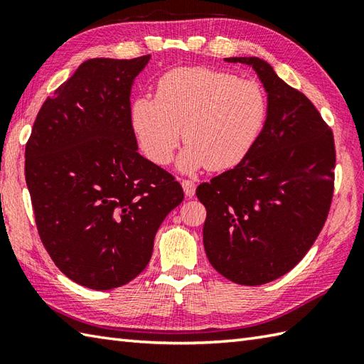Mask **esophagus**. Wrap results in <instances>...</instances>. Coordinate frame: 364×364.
Listing matches in <instances>:
<instances>
[{
  "label": "esophagus",
  "mask_w": 364,
  "mask_h": 364,
  "mask_svg": "<svg viewBox=\"0 0 364 364\" xmlns=\"http://www.w3.org/2000/svg\"><path fill=\"white\" fill-rule=\"evenodd\" d=\"M181 186L184 189V194H186L188 197H192L196 194V183L192 180H181Z\"/></svg>",
  "instance_id": "obj_1"
}]
</instances>
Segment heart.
Instances as JSON below:
<instances>
[{
	"label": "heart",
	"mask_w": 364,
	"mask_h": 364,
	"mask_svg": "<svg viewBox=\"0 0 364 364\" xmlns=\"http://www.w3.org/2000/svg\"><path fill=\"white\" fill-rule=\"evenodd\" d=\"M269 114L264 87L253 80L206 67H181L161 76L156 98L139 97L131 123L144 153L166 166L183 141L184 172L239 164L258 141Z\"/></svg>",
	"instance_id": "heart-1"
}]
</instances>
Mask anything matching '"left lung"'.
I'll use <instances>...</instances> for the list:
<instances>
[{
  "label": "left lung",
  "mask_w": 364,
  "mask_h": 364,
  "mask_svg": "<svg viewBox=\"0 0 364 364\" xmlns=\"http://www.w3.org/2000/svg\"><path fill=\"white\" fill-rule=\"evenodd\" d=\"M269 114L258 141L235 168L196 194L206 208L203 244L211 266L230 282L264 284L288 274L311 249L335 189V139L316 106L259 58Z\"/></svg>",
  "instance_id": "1"
}]
</instances>
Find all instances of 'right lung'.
<instances>
[{
  "mask_svg": "<svg viewBox=\"0 0 364 364\" xmlns=\"http://www.w3.org/2000/svg\"><path fill=\"white\" fill-rule=\"evenodd\" d=\"M149 59L82 63L45 100L26 142L41 241L60 272L90 289L141 274L162 220L184 198L172 173L137 153L129 95Z\"/></svg>",
  "mask_w": 364,
  "mask_h": 364,
  "instance_id": "add662e5",
  "label": "right lung"
}]
</instances>
